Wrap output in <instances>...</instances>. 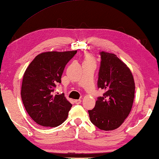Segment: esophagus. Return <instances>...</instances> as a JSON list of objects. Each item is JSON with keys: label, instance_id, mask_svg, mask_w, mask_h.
<instances>
[{"label": "esophagus", "instance_id": "34e87169", "mask_svg": "<svg viewBox=\"0 0 159 159\" xmlns=\"http://www.w3.org/2000/svg\"><path fill=\"white\" fill-rule=\"evenodd\" d=\"M74 102H75V104H80V103L82 102V101L80 99H77V100H75Z\"/></svg>", "mask_w": 159, "mask_h": 159}]
</instances>
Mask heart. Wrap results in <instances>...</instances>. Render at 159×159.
<instances>
[{"label": "heart", "mask_w": 159, "mask_h": 159, "mask_svg": "<svg viewBox=\"0 0 159 159\" xmlns=\"http://www.w3.org/2000/svg\"><path fill=\"white\" fill-rule=\"evenodd\" d=\"M84 63H93L95 64V60L93 58L92 56H91L90 54H87L86 55L84 60Z\"/></svg>", "instance_id": "b5f03b06"}]
</instances>
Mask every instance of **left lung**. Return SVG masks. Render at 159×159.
I'll return each instance as SVG.
<instances>
[{"instance_id": "obj_1", "label": "left lung", "mask_w": 159, "mask_h": 159, "mask_svg": "<svg viewBox=\"0 0 159 159\" xmlns=\"http://www.w3.org/2000/svg\"><path fill=\"white\" fill-rule=\"evenodd\" d=\"M98 87L106 92L88 111L92 123L102 130H113L129 116L134 98V81L130 70L116 55L100 52Z\"/></svg>"}]
</instances>
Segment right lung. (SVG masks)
Returning <instances> with one entry per match:
<instances>
[{"label": "right lung", "mask_w": 159, "mask_h": 159, "mask_svg": "<svg viewBox=\"0 0 159 159\" xmlns=\"http://www.w3.org/2000/svg\"><path fill=\"white\" fill-rule=\"evenodd\" d=\"M77 51H48L39 54L23 76L21 97L27 113L41 126L57 127L66 120L72 104L64 93L54 94L61 83L66 64Z\"/></svg>", "instance_id": "add662e5"}]
</instances>
